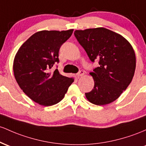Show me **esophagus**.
<instances>
[{"instance_id": "1", "label": "esophagus", "mask_w": 146, "mask_h": 146, "mask_svg": "<svg viewBox=\"0 0 146 146\" xmlns=\"http://www.w3.org/2000/svg\"><path fill=\"white\" fill-rule=\"evenodd\" d=\"M76 75H77V76H83V75H84V72H83V70H81V71H79L77 74H76Z\"/></svg>"}]
</instances>
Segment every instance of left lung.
<instances>
[{"instance_id":"1","label":"left lung","mask_w":146,"mask_h":146,"mask_svg":"<svg viewBox=\"0 0 146 146\" xmlns=\"http://www.w3.org/2000/svg\"><path fill=\"white\" fill-rule=\"evenodd\" d=\"M74 36L92 62L99 66L90 75L92 90L87 99L96 106L109 104L117 99L130 85L136 68L135 53L124 37L104 27L76 30Z\"/></svg>"}]
</instances>
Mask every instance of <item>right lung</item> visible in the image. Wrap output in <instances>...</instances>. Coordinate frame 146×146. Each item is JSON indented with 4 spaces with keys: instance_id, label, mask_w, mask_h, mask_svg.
Returning <instances> with one entry per match:
<instances>
[{
    "instance_id": "add662e5",
    "label": "right lung",
    "mask_w": 146,
    "mask_h": 146,
    "mask_svg": "<svg viewBox=\"0 0 146 146\" xmlns=\"http://www.w3.org/2000/svg\"><path fill=\"white\" fill-rule=\"evenodd\" d=\"M72 32L73 29L38 32L21 45L15 56L13 70L16 82L25 94L41 106L60 102L74 82L73 78L60 74L58 69L50 72L59 62L60 47Z\"/></svg>"
}]
</instances>
